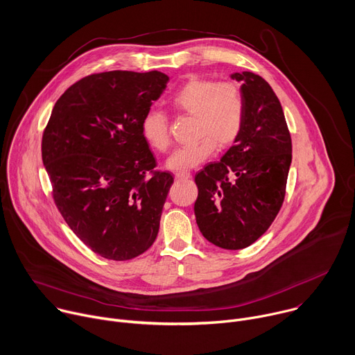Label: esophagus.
Here are the masks:
<instances>
[{
  "label": "esophagus",
  "instance_id": "obj_1",
  "mask_svg": "<svg viewBox=\"0 0 355 355\" xmlns=\"http://www.w3.org/2000/svg\"><path fill=\"white\" fill-rule=\"evenodd\" d=\"M188 178H191V174L187 173V171H181V173L175 174L177 181H184V180H188Z\"/></svg>",
  "mask_w": 355,
  "mask_h": 355
}]
</instances>
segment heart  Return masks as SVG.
I'll return each mask as SVG.
<instances>
[{
    "mask_svg": "<svg viewBox=\"0 0 355 355\" xmlns=\"http://www.w3.org/2000/svg\"><path fill=\"white\" fill-rule=\"evenodd\" d=\"M168 104L175 112L195 118L196 137L167 159L166 167L170 170H189L199 166L215 153L216 144L220 148L230 146L241 130L244 103L240 88L233 83L192 77L170 96ZM141 132L150 147L160 153L168 150L171 144L168 119L163 112H147Z\"/></svg>",
    "mask_w": 355,
    "mask_h": 355,
    "instance_id": "heart-1",
    "label": "heart"
}]
</instances>
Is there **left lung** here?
<instances>
[{
    "label": "left lung",
    "mask_w": 355,
    "mask_h": 355,
    "mask_svg": "<svg viewBox=\"0 0 355 355\" xmlns=\"http://www.w3.org/2000/svg\"><path fill=\"white\" fill-rule=\"evenodd\" d=\"M240 83L243 125L220 162L195 175V218L204 237L226 250L259 240L278 215L289 167L292 141L279 99L270 84L251 71L230 74Z\"/></svg>",
    "instance_id": "8db88e82"
}]
</instances>
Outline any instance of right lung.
Here are the masks:
<instances>
[{
	"mask_svg": "<svg viewBox=\"0 0 355 355\" xmlns=\"http://www.w3.org/2000/svg\"><path fill=\"white\" fill-rule=\"evenodd\" d=\"M162 71H107L58 99L42 140L56 205L74 234L108 260L135 259L155 243L174 178L156 160L141 123L166 89Z\"/></svg>",
	"mask_w": 355,
	"mask_h": 355,
	"instance_id": "obj_1",
	"label": "right lung"
}]
</instances>
